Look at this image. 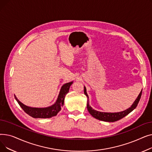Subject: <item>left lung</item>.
<instances>
[{
  "mask_svg": "<svg viewBox=\"0 0 152 152\" xmlns=\"http://www.w3.org/2000/svg\"><path fill=\"white\" fill-rule=\"evenodd\" d=\"M142 92V90L141 91L140 93L139 94V96L137 97L136 100H135V102L133 103L132 106L130 108H129L128 109L126 110L125 111H121V112H118V113H105V112H100V111L95 110L92 109V108L91 106H89V97L86 92V87H84V94L87 97V110H88V111L89 112V113L94 118L99 119V120L106 121V122H115V121H118V120H119V119H122L123 118H124V116H126V115L130 113L131 111H133L137 106L138 103L139 102V100L140 99V97H141Z\"/></svg>",
  "mask_w": 152,
  "mask_h": 152,
  "instance_id": "left-lung-1",
  "label": "left lung"
}]
</instances>
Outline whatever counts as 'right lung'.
<instances>
[{
    "instance_id": "obj_1",
    "label": "right lung",
    "mask_w": 152,
    "mask_h": 152,
    "mask_svg": "<svg viewBox=\"0 0 152 152\" xmlns=\"http://www.w3.org/2000/svg\"><path fill=\"white\" fill-rule=\"evenodd\" d=\"M73 84V82H70L64 84L61 88L57 102L54 105L47 107V108H32L25 105L20 102L15 95V98L21 108L25 111L28 115L34 118H49L52 116H55L61 109V107L63 106L64 100L66 94L69 92V87Z\"/></svg>"
}]
</instances>
